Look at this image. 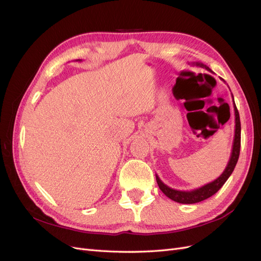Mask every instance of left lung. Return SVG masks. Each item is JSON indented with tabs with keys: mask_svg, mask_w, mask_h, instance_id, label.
Listing matches in <instances>:
<instances>
[{
	"mask_svg": "<svg viewBox=\"0 0 261 261\" xmlns=\"http://www.w3.org/2000/svg\"><path fill=\"white\" fill-rule=\"evenodd\" d=\"M193 66L197 67H201L209 70L211 72V69L204 65L201 62H191L188 63ZM233 98V94H232ZM233 106H234V114H235V134H234V140H233V146H232V152L230 160L227 162L226 168L224 169L223 173L221 174L217 179L213 181H210V183L203 185L199 188L193 189V191H177V189H173L169 187L168 185H165L163 181L160 179V177L155 174V179L156 183L159 185V188L162 191V193L169 197L170 199L174 200L179 203H196V202H200L204 199L209 198L212 195H215L219 189L224 185L227 178L230 177L232 174V172L234 171V168L236 163H238L239 156H240V149H241V121H240V114L238 111V108L235 106L234 98H233Z\"/></svg>",
	"mask_w": 261,
	"mask_h": 261,
	"instance_id": "1",
	"label": "left lung"
}]
</instances>
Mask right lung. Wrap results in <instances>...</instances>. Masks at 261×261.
Here are the masks:
<instances>
[{"label": "right lung", "instance_id": "obj_1", "mask_svg": "<svg viewBox=\"0 0 261 261\" xmlns=\"http://www.w3.org/2000/svg\"><path fill=\"white\" fill-rule=\"evenodd\" d=\"M77 61H81V60H77Z\"/></svg>", "mask_w": 261, "mask_h": 261}]
</instances>
